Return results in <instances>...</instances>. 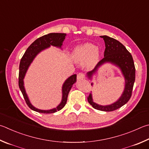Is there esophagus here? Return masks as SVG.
Returning <instances> with one entry per match:
<instances>
[{"label":"esophagus","instance_id":"esophagus-1","mask_svg":"<svg viewBox=\"0 0 149 149\" xmlns=\"http://www.w3.org/2000/svg\"><path fill=\"white\" fill-rule=\"evenodd\" d=\"M84 78H85V74H84L83 73H79V74H77V80L83 79Z\"/></svg>","mask_w":149,"mask_h":149}]
</instances>
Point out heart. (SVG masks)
<instances>
[{"mask_svg": "<svg viewBox=\"0 0 149 149\" xmlns=\"http://www.w3.org/2000/svg\"><path fill=\"white\" fill-rule=\"evenodd\" d=\"M100 52L95 45L85 43L75 47L72 53L73 61L77 63L82 64L88 61L87 65L92 67L98 62Z\"/></svg>", "mask_w": 149, "mask_h": 149, "instance_id": "1", "label": "heart"}]
</instances>
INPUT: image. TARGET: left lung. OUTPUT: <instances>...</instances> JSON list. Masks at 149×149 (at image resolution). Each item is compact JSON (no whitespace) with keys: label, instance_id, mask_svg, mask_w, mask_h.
<instances>
[{"label":"left lung","instance_id":"1","mask_svg":"<svg viewBox=\"0 0 149 149\" xmlns=\"http://www.w3.org/2000/svg\"><path fill=\"white\" fill-rule=\"evenodd\" d=\"M100 37L105 42L104 58L99 62L93 70L87 72L86 76L89 79L92 80L94 75L98 73L100 68L105 64L110 63L120 70L125 81L124 89L120 98L109 105H102L96 104L93 100L92 93L89 94L87 100L94 109L103 111H113L123 106L130 99L136 79V68L132 55L120 42L107 36ZM91 85H93V83H91Z\"/></svg>","mask_w":149,"mask_h":149}]
</instances>
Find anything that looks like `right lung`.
<instances>
[{
  "instance_id": "right-lung-1",
  "label": "right lung",
  "mask_w": 149,
  "mask_h": 149,
  "mask_svg": "<svg viewBox=\"0 0 149 149\" xmlns=\"http://www.w3.org/2000/svg\"><path fill=\"white\" fill-rule=\"evenodd\" d=\"M66 36V34L64 33H49L44 35L35 40L30 45L21 58L19 64V86L25 100L26 104L34 111L41 113H53L63 109L66 104L68 96L70 91L71 90L72 85L76 82V74L72 75L67 78L62 86V100L61 103L56 107L48 110L40 109L35 107L31 103L27 94L26 93L25 86H24V78L25 77L29 67L35 57L42 51L46 49L51 46H54L63 49L62 46H63Z\"/></svg>"
}]
</instances>
